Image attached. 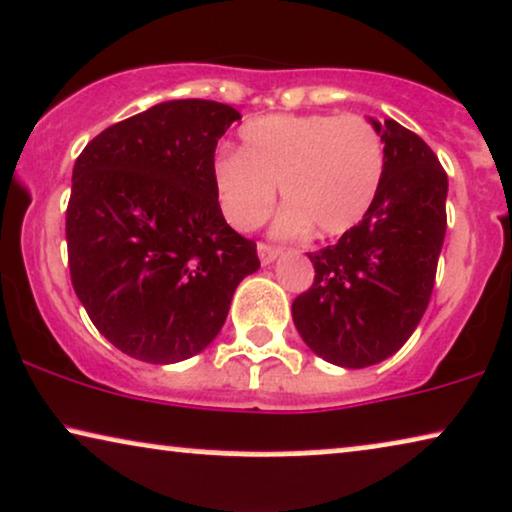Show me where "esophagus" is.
<instances>
[{
    "label": "esophagus",
    "mask_w": 512,
    "mask_h": 512,
    "mask_svg": "<svg viewBox=\"0 0 512 512\" xmlns=\"http://www.w3.org/2000/svg\"><path fill=\"white\" fill-rule=\"evenodd\" d=\"M257 255H260V262L262 264H272L276 257L281 255V248H274V245L260 243V245H257Z\"/></svg>",
    "instance_id": "obj_1"
}]
</instances>
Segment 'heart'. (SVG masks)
Returning a JSON list of instances; mask_svg holds the SVG:
<instances>
[{
  "mask_svg": "<svg viewBox=\"0 0 512 512\" xmlns=\"http://www.w3.org/2000/svg\"><path fill=\"white\" fill-rule=\"evenodd\" d=\"M240 143L212 164L221 212L238 231L267 219L279 186L288 205L276 233L315 226L319 236H341L360 224L384 181V140L362 116L269 114L245 123Z\"/></svg>",
  "mask_w": 512,
  "mask_h": 512,
  "instance_id": "heart-1",
  "label": "heart"
}]
</instances>
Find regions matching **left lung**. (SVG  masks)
Returning <instances> with one entry per match:
<instances>
[{
    "label": "left lung",
    "instance_id": "left-lung-1",
    "mask_svg": "<svg viewBox=\"0 0 512 512\" xmlns=\"http://www.w3.org/2000/svg\"><path fill=\"white\" fill-rule=\"evenodd\" d=\"M369 121L386 152L377 200L336 245L307 255L315 283L293 300L312 353L350 369L377 365L412 336L446 236L448 176L432 147L398 121Z\"/></svg>",
    "mask_w": 512,
    "mask_h": 512
}]
</instances>
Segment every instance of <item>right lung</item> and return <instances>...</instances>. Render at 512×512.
I'll return each mask as SVG.
<instances>
[{"label": "right lung", "instance_id": "obj_1", "mask_svg": "<svg viewBox=\"0 0 512 512\" xmlns=\"http://www.w3.org/2000/svg\"><path fill=\"white\" fill-rule=\"evenodd\" d=\"M238 119L221 102H162L92 138L73 166V291L135 360L171 365L205 350L238 283L260 269L255 240L226 224L212 181L219 138Z\"/></svg>", "mask_w": 512, "mask_h": 512}]
</instances>
